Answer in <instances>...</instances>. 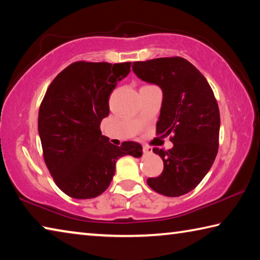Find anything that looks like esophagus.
I'll list each match as a JSON object with an SVG mask.
<instances>
[{
    "instance_id": "34e87169",
    "label": "esophagus",
    "mask_w": 260,
    "mask_h": 260,
    "mask_svg": "<svg viewBox=\"0 0 260 260\" xmlns=\"http://www.w3.org/2000/svg\"><path fill=\"white\" fill-rule=\"evenodd\" d=\"M143 152H144V155H150V153L152 152V148H150V147H143Z\"/></svg>"
}]
</instances>
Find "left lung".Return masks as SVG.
<instances>
[{"mask_svg":"<svg viewBox=\"0 0 260 260\" xmlns=\"http://www.w3.org/2000/svg\"><path fill=\"white\" fill-rule=\"evenodd\" d=\"M132 70L161 89L157 133L172 135V149H153L164 170L158 178H149L148 186L164 196L184 195L203 180L218 152L220 113L213 91L203 74L182 57L134 61Z\"/></svg>","mask_w":260,"mask_h":260,"instance_id":"left-lung-1","label":"left lung"}]
</instances>
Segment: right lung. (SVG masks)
Here are the masks:
<instances>
[{
  "mask_svg": "<svg viewBox=\"0 0 260 260\" xmlns=\"http://www.w3.org/2000/svg\"><path fill=\"white\" fill-rule=\"evenodd\" d=\"M129 72L131 61H76L48 87L38 119L43 158L57 187L72 199L100 196L110 186L120 157L142 156L141 144L128 141L114 146L100 129L109 116L110 94Z\"/></svg>",
  "mask_w": 260,
  "mask_h": 260,
  "instance_id": "obj_1",
  "label": "right lung"
}]
</instances>
